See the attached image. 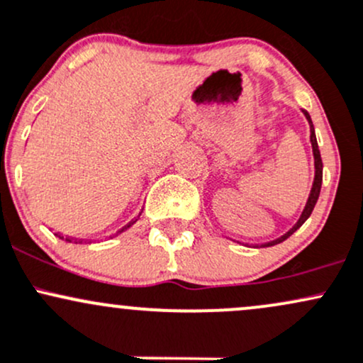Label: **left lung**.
Returning a JSON list of instances; mask_svg holds the SVG:
<instances>
[{
  "mask_svg": "<svg viewBox=\"0 0 363 363\" xmlns=\"http://www.w3.org/2000/svg\"><path fill=\"white\" fill-rule=\"evenodd\" d=\"M302 113L305 115V118H307L308 127H311V144H312V154H313V169H315V173H313L312 189H311V194H308L307 203H305L302 214H300L298 221L295 223V226H293L291 230L288 231V233H284L283 236H279V238L272 240V242L264 243V245H267V247L284 242V240H286L288 236H291L293 233H295V231L298 230V228L302 226L305 221H307L308 216L312 214L313 207H315V202H317V199H319V194H320V185H323V160H320V150H319V145H317V138H315V132H313V123H312V120H311V115H308V113L305 111V109H302Z\"/></svg>",
  "mask_w": 363,
  "mask_h": 363,
  "instance_id": "obj_1",
  "label": "left lung"
}]
</instances>
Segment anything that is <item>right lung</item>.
Segmentation results:
<instances>
[{
  "instance_id": "1",
  "label": "right lung",
  "mask_w": 363,
  "mask_h": 363,
  "mask_svg": "<svg viewBox=\"0 0 363 363\" xmlns=\"http://www.w3.org/2000/svg\"><path fill=\"white\" fill-rule=\"evenodd\" d=\"M135 221H137V219H135ZM135 221L128 223V225H127V226H123V228H121V230H120V231H118V233H121V231H125V230H127V228H130V226H132V225H133V223H135ZM60 238H61V236H60ZM67 242H72V240H68V238H67Z\"/></svg>"
}]
</instances>
